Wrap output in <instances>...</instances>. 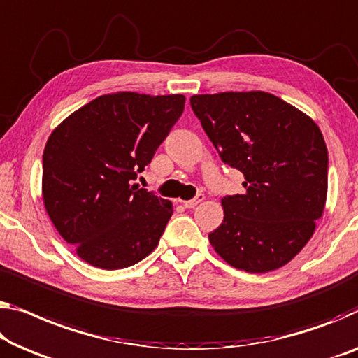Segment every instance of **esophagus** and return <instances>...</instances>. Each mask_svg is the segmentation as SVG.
<instances>
[{"instance_id": "esophagus-1", "label": "esophagus", "mask_w": 358, "mask_h": 358, "mask_svg": "<svg viewBox=\"0 0 358 358\" xmlns=\"http://www.w3.org/2000/svg\"><path fill=\"white\" fill-rule=\"evenodd\" d=\"M204 201V194H197L194 199L191 201H183V206L186 207V209H194V207L199 204V202Z\"/></svg>"}]
</instances>
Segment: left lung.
<instances>
[{
	"instance_id": "1",
	"label": "left lung",
	"mask_w": 358,
	"mask_h": 358,
	"mask_svg": "<svg viewBox=\"0 0 358 358\" xmlns=\"http://www.w3.org/2000/svg\"><path fill=\"white\" fill-rule=\"evenodd\" d=\"M222 161L243 172V194L222 199V225L209 233L234 268L266 273L308 243L328 193V149L307 114L265 92L191 96Z\"/></svg>"
}]
</instances>
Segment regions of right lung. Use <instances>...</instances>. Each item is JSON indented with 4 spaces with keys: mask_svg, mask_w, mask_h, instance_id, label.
<instances>
[{
    "mask_svg": "<svg viewBox=\"0 0 358 358\" xmlns=\"http://www.w3.org/2000/svg\"><path fill=\"white\" fill-rule=\"evenodd\" d=\"M185 109L183 94H103L48 138L43 201L64 241L85 262L119 270L148 257L172 202L133 185Z\"/></svg>",
    "mask_w": 358,
    "mask_h": 358,
    "instance_id": "add662e5",
    "label": "right lung"
}]
</instances>
